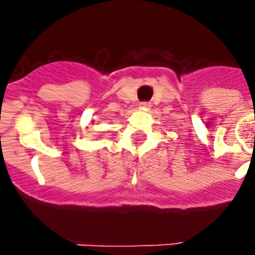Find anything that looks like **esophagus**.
<instances>
[{
  "label": "esophagus",
  "instance_id": "34e87169",
  "mask_svg": "<svg viewBox=\"0 0 255 255\" xmlns=\"http://www.w3.org/2000/svg\"><path fill=\"white\" fill-rule=\"evenodd\" d=\"M140 107H143V108H149V107H150V103H149V102H141V103H140Z\"/></svg>",
  "mask_w": 255,
  "mask_h": 255
}]
</instances>
